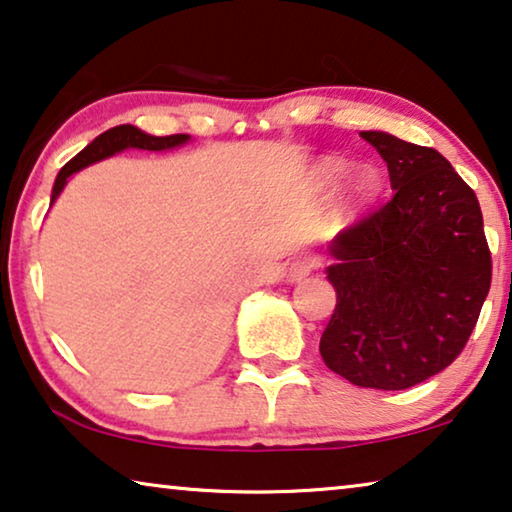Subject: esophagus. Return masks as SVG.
<instances>
[{
  "label": "esophagus",
  "instance_id": "34e87169",
  "mask_svg": "<svg viewBox=\"0 0 512 512\" xmlns=\"http://www.w3.org/2000/svg\"><path fill=\"white\" fill-rule=\"evenodd\" d=\"M317 266H319V257H299L289 264L287 278H289V282H299L305 276H310V271L317 269Z\"/></svg>",
  "mask_w": 512,
  "mask_h": 512
}]
</instances>
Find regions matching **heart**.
Masks as SVG:
<instances>
[{
  "label": "heart",
  "mask_w": 512,
  "mask_h": 512,
  "mask_svg": "<svg viewBox=\"0 0 512 512\" xmlns=\"http://www.w3.org/2000/svg\"><path fill=\"white\" fill-rule=\"evenodd\" d=\"M347 167H349L347 163H340V160H331V163L324 167V172H326V177H329V179H338L347 172ZM375 183H377L375 172H370V170L363 172L356 181V195H368L370 190L375 188Z\"/></svg>",
  "instance_id": "1"
}]
</instances>
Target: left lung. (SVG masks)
Returning <instances> with one entry per match:
<instances>
[{
	"mask_svg": "<svg viewBox=\"0 0 512 512\" xmlns=\"http://www.w3.org/2000/svg\"><path fill=\"white\" fill-rule=\"evenodd\" d=\"M393 197L331 241L338 301L319 340L354 386L402 391L448 368L490 292L492 255L474 190L432 147L363 131Z\"/></svg>",
	"mask_w": 512,
	"mask_h": 512,
	"instance_id": "8db88e82",
	"label": "left lung"
}]
</instances>
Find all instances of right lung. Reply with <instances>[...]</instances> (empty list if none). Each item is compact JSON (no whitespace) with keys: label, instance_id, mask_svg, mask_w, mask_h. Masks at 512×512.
Wrapping results in <instances>:
<instances>
[{"label":"right lung","instance_id":"add662e5","mask_svg":"<svg viewBox=\"0 0 512 512\" xmlns=\"http://www.w3.org/2000/svg\"><path fill=\"white\" fill-rule=\"evenodd\" d=\"M190 135H167V137H156V135H147L140 128H135L131 124L124 126H114L110 131H105L96 137L94 142H89L85 149L80 151L78 156H73L68 163L61 167V172L55 179V188H52V197L50 202H55L61 190H64L68 177L73 172H80L82 167H87L91 163H98V160L108 158L119 154L124 149H147V151H163V149H174L179 144L188 142Z\"/></svg>","mask_w":512,"mask_h":512}]
</instances>
